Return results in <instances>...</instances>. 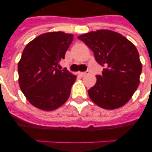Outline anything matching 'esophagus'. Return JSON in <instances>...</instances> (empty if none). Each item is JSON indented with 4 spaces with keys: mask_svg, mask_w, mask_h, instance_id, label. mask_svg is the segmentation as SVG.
I'll use <instances>...</instances> for the list:
<instances>
[{
    "mask_svg": "<svg viewBox=\"0 0 152 152\" xmlns=\"http://www.w3.org/2000/svg\"><path fill=\"white\" fill-rule=\"evenodd\" d=\"M89 73V72H78V74L79 75H80V76H86V75H88V74Z\"/></svg>",
    "mask_w": 152,
    "mask_h": 152,
    "instance_id": "34e87169",
    "label": "esophagus"
}]
</instances>
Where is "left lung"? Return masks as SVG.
Instances as JSON below:
<instances>
[{"label": "left lung", "mask_w": 152, "mask_h": 152, "mask_svg": "<svg viewBox=\"0 0 152 152\" xmlns=\"http://www.w3.org/2000/svg\"><path fill=\"white\" fill-rule=\"evenodd\" d=\"M93 51L96 61L105 67L88 90L91 101L106 110L118 109L132 98L140 83L142 64L139 53L125 37L110 30H98L80 35Z\"/></svg>", "instance_id": "left-lung-1"}]
</instances>
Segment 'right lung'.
<instances>
[{
  "instance_id": "add662e5",
  "label": "right lung",
  "mask_w": 152,
  "mask_h": 152,
  "mask_svg": "<svg viewBox=\"0 0 152 152\" xmlns=\"http://www.w3.org/2000/svg\"><path fill=\"white\" fill-rule=\"evenodd\" d=\"M72 39V34L48 32L25 46L18 63L19 84L27 99L36 108L54 110L69 99L76 76L58 68Z\"/></svg>"
}]
</instances>
